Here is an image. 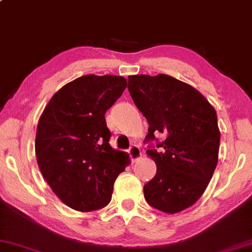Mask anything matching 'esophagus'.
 I'll return each instance as SVG.
<instances>
[{"instance_id": "1", "label": "esophagus", "mask_w": 252, "mask_h": 252, "mask_svg": "<svg viewBox=\"0 0 252 252\" xmlns=\"http://www.w3.org/2000/svg\"><path fill=\"white\" fill-rule=\"evenodd\" d=\"M129 154H130V158H131L132 162H136V161L140 160L141 156H142V152H141L140 147L138 146H132L131 148L129 149Z\"/></svg>"}]
</instances>
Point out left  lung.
I'll list each match as a JSON object with an SVG mask.
<instances>
[{
    "label": "left lung",
    "instance_id": "8db88e82",
    "mask_svg": "<svg viewBox=\"0 0 252 252\" xmlns=\"http://www.w3.org/2000/svg\"><path fill=\"white\" fill-rule=\"evenodd\" d=\"M128 89L149 123L147 140L166 136L158 143L160 153L147 150L156 174L144 185V198L161 212H181L204 194L218 163L216 109L198 90L167 74L129 76Z\"/></svg>",
    "mask_w": 252,
    "mask_h": 252
}]
</instances>
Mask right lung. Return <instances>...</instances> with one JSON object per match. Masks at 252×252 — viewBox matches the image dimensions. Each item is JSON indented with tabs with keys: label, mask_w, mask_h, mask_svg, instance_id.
Returning <instances> with one entry per match:
<instances>
[{
	"label": "right lung",
	"mask_w": 252,
	"mask_h": 252,
	"mask_svg": "<svg viewBox=\"0 0 252 252\" xmlns=\"http://www.w3.org/2000/svg\"><path fill=\"white\" fill-rule=\"evenodd\" d=\"M126 88L121 76L86 74L58 90L39 118L37 166L54 194L71 209L105 207L115 180L130 164L128 153L110 146L104 117Z\"/></svg>",
	"instance_id": "right-lung-1"
}]
</instances>
